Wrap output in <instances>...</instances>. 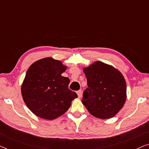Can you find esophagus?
I'll return each instance as SVG.
<instances>
[{"label": "esophagus", "mask_w": 149, "mask_h": 149, "mask_svg": "<svg viewBox=\"0 0 149 149\" xmlns=\"http://www.w3.org/2000/svg\"><path fill=\"white\" fill-rule=\"evenodd\" d=\"M77 95H78V97H81V94H82V91H81V90H79L77 91Z\"/></svg>", "instance_id": "obj_1"}]
</instances>
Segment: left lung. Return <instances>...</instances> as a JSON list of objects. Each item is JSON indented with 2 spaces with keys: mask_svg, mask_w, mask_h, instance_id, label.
<instances>
[{
  "mask_svg": "<svg viewBox=\"0 0 149 149\" xmlns=\"http://www.w3.org/2000/svg\"><path fill=\"white\" fill-rule=\"evenodd\" d=\"M88 87L82 102L89 113L100 119L113 117L123 107L126 83L121 72L105 63L95 62L83 69Z\"/></svg>",
  "mask_w": 149,
  "mask_h": 149,
  "instance_id": "left-lung-1",
  "label": "left lung"
}]
</instances>
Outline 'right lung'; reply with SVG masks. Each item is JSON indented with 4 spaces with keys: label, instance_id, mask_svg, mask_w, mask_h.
<instances>
[{
    "label": "right lung",
    "instance_id": "right-lung-1",
    "mask_svg": "<svg viewBox=\"0 0 149 149\" xmlns=\"http://www.w3.org/2000/svg\"><path fill=\"white\" fill-rule=\"evenodd\" d=\"M66 66L59 60L45 58L33 63L28 69L22 85L24 102L38 117L53 120L68 111L77 97L68 89L70 79L62 77Z\"/></svg>",
    "mask_w": 149,
    "mask_h": 149
}]
</instances>
